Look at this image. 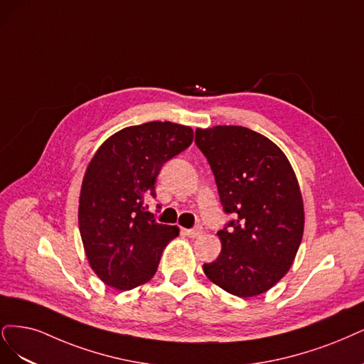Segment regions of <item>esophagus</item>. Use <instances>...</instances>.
<instances>
[{
    "label": "esophagus",
    "mask_w": 364,
    "mask_h": 364,
    "mask_svg": "<svg viewBox=\"0 0 364 364\" xmlns=\"http://www.w3.org/2000/svg\"><path fill=\"white\" fill-rule=\"evenodd\" d=\"M186 234L189 237H199L203 234V228L201 227H195V228H191V230H186Z\"/></svg>",
    "instance_id": "34e87169"
}]
</instances>
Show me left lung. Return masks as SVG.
Returning <instances> with one entry per match:
<instances>
[{
    "instance_id": "1",
    "label": "left lung",
    "mask_w": 364,
    "mask_h": 364,
    "mask_svg": "<svg viewBox=\"0 0 364 364\" xmlns=\"http://www.w3.org/2000/svg\"><path fill=\"white\" fill-rule=\"evenodd\" d=\"M195 144L213 171L224 212L222 250L204 263L216 286L239 298L267 291L290 269L304 232V204L284 152L237 125L196 128Z\"/></svg>"
}]
</instances>
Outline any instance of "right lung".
Instances as JSON below:
<instances>
[{
	"mask_svg": "<svg viewBox=\"0 0 364 364\" xmlns=\"http://www.w3.org/2000/svg\"><path fill=\"white\" fill-rule=\"evenodd\" d=\"M193 130L173 122H146L114 133L87 165L80 192L78 227L90 267L102 283L130 290L154 277L178 227L148 212L157 175L191 146Z\"/></svg>",
	"mask_w": 364,
	"mask_h": 364,
	"instance_id": "obj_1",
	"label": "right lung"
}]
</instances>
